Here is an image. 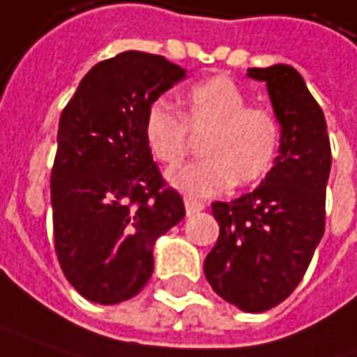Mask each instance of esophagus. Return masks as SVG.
<instances>
[{"mask_svg": "<svg viewBox=\"0 0 357 357\" xmlns=\"http://www.w3.org/2000/svg\"><path fill=\"white\" fill-rule=\"evenodd\" d=\"M185 209H187V215H192V213L203 211V209H205V203H203V201H197V199H191V197H187V199H185Z\"/></svg>", "mask_w": 357, "mask_h": 357, "instance_id": "1", "label": "esophagus"}]
</instances>
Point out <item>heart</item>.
I'll list each match as a JSON object with an SVG mask.
<instances>
[{"mask_svg":"<svg viewBox=\"0 0 357 357\" xmlns=\"http://www.w3.org/2000/svg\"><path fill=\"white\" fill-rule=\"evenodd\" d=\"M199 162L168 172V183L201 199L262 181L280 150V123L268 107L248 105V95L229 77H211L185 95V114L162 99L144 115V140L162 165L187 158L191 134H205Z\"/></svg>","mask_w":357,"mask_h":357,"instance_id":"obj_1","label":"heart"}]
</instances>
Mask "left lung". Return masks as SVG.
I'll list each match as a JSON object with an SVG mask.
<instances>
[{"mask_svg": "<svg viewBox=\"0 0 357 357\" xmlns=\"http://www.w3.org/2000/svg\"><path fill=\"white\" fill-rule=\"evenodd\" d=\"M248 77L266 83L280 150L258 189L211 205L219 238L203 270L221 298L262 313L298 287L323 238L331 146L323 112L293 66L248 68Z\"/></svg>", "mask_w": 357, "mask_h": 357, "instance_id": "obj_1", "label": "left lung"}]
</instances>
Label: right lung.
Segmentation results:
<instances>
[{
  "label": "right lung",
  "instance_id": "obj_1",
  "mask_svg": "<svg viewBox=\"0 0 357 357\" xmlns=\"http://www.w3.org/2000/svg\"><path fill=\"white\" fill-rule=\"evenodd\" d=\"M185 68L138 50L97 63L59 121L50 174L54 250L66 280L91 303L115 305L152 276L154 242L185 217L183 197L152 160L146 109Z\"/></svg>",
  "mask_w": 357,
  "mask_h": 357
}]
</instances>
